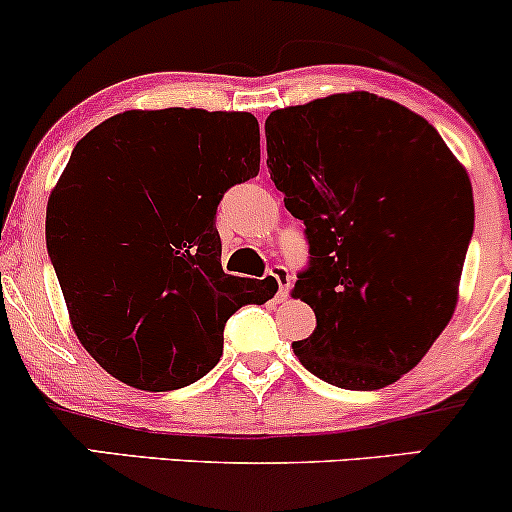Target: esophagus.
<instances>
[{
	"mask_svg": "<svg viewBox=\"0 0 512 512\" xmlns=\"http://www.w3.org/2000/svg\"><path fill=\"white\" fill-rule=\"evenodd\" d=\"M272 279L276 281V286H279V291H276V296L279 298H284L286 293H289V289H291V274H289V269L286 267H281V264H276V267H272Z\"/></svg>",
	"mask_w": 512,
	"mask_h": 512,
	"instance_id": "34e87169",
	"label": "esophagus"
}]
</instances>
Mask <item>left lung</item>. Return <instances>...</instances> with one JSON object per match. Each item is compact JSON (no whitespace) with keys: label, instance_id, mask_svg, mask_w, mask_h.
<instances>
[{"label":"left lung","instance_id":"obj_1","mask_svg":"<svg viewBox=\"0 0 512 512\" xmlns=\"http://www.w3.org/2000/svg\"><path fill=\"white\" fill-rule=\"evenodd\" d=\"M264 132L269 175L310 243L291 296L317 325L293 354L344 390L397 383L457 308L467 170L424 117L368 91L279 108Z\"/></svg>","mask_w":512,"mask_h":512}]
</instances>
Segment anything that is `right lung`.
I'll return each instance as SVG.
<instances>
[{"label": "right lung", "mask_w": 512, "mask_h": 512, "mask_svg": "<svg viewBox=\"0 0 512 512\" xmlns=\"http://www.w3.org/2000/svg\"><path fill=\"white\" fill-rule=\"evenodd\" d=\"M260 173V125L238 110H125L74 146L45 236L69 322L105 373L168 392L209 373L238 308L279 286L223 274L216 207Z\"/></svg>", "instance_id": "1"}]
</instances>
